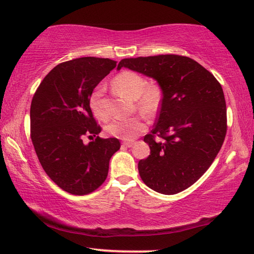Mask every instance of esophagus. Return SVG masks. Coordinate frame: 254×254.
Returning a JSON list of instances; mask_svg holds the SVG:
<instances>
[{"mask_svg": "<svg viewBox=\"0 0 254 254\" xmlns=\"http://www.w3.org/2000/svg\"><path fill=\"white\" fill-rule=\"evenodd\" d=\"M134 143H135V141H124V142H122V145L127 148H131L134 145Z\"/></svg>", "mask_w": 254, "mask_h": 254, "instance_id": "esophagus-1", "label": "esophagus"}]
</instances>
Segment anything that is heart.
<instances>
[{
	"instance_id": "heart-1",
	"label": "heart",
	"mask_w": 254,
	"mask_h": 254,
	"mask_svg": "<svg viewBox=\"0 0 254 254\" xmlns=\"http://www.w3.org/2000/svg\"><path fill=\"white\" fill-rule=\"evenodd\" d=\"M113 86L117 92L132 101H136V106L143 114H156L162 100L161 88L157 84H148L143 76L135 71L126 70L120 72L113 79ZM103 88L98 86L89 95V107L97 119L105 120L107 113L102 107ZM147 128L142 117L127 119H113L106 124L105 131L110 135L123 140L134 139Z\"/></svg>"
}]
</instances>
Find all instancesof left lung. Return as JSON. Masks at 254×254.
<instances>
[{
    "label": "left lung",
    "instance_id": "1",
    "mask_svg": "<svg viewBox=\"0 0 254 254\" xmlns=\"http://www.w3.org/2000/svg\"><path fill=\"white\" fill-rule=\"evenodd\" d=\"M128 68L157 80L162 92L159 117L150 147L137 169L149 188L177 194L195 184L209 168L226 134V104L222 86L195 62L178 55L122 59L118 70ZM158 135L162 140H156Z\"/></svg>",
    "mask_w": 254,
    "mask_h": 254
}]
</instances>
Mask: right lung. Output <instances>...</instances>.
<instances>
[{"label":"right lung","mask_w":254,"mask_h":254,"mask_svg":"<svg viewBox=\"0 0 254 254\" xmlns=\"http://www.w3.org/2000/svg\"><path fill=\"white\" fill-rule=\"evenodd\" d=\"M117 67L109 58L83 57L59 64L41 81L30 109L31 140L53 182L72 195H87L105 182L110 159L121 147L117 137L83 143L101 132L89 95Z\"/></svg>","instance_id":"obj_1"}]
</instances>
